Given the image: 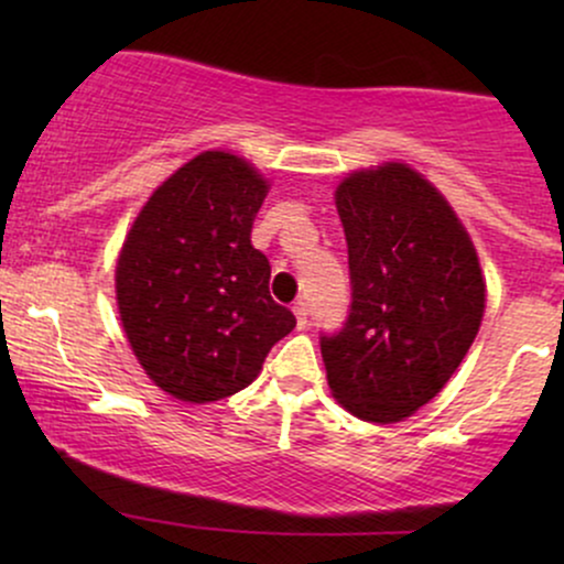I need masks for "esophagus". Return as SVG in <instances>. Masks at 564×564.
I'll return each instance as SVG.
<instances>
[{
  "instance_id": "obj_1",
  "label": "esophagus",
  "mask_w": 564,
  "mask_h": 564,
  "mask_svg": "<svg viewBox=\"0 0 564 564\" xmlns=\"http://www.w3.org/2000/svg\"><path fill=\"white\" fill-rule=\"evenodd\" d=\"M294 315H296V326L307 328V323H310V307H307V302H296V304H294Z\"/></svg>"
}]
</instances>
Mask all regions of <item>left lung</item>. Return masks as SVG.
<instances>
[{
    "label": "left lung",
    "instance_id": "obj_1",
    "mask_svg": "<svg viewBox=\"0 0 564 564\" xmlns=\"http://www.w3.org/2000/svg\"><path fill=\"white\" fill-rule=\"evenodd\" d=\"M352 304L321 336L328 387L364 422L394 424L430 403L480 332L485 281L469 232L408 164L352 172L336 187Z\"/></svg>",
    "mask_w": 564,
    "mask_h": 564
}]
</instances>
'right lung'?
<instances>
[{
	"label": "right lung",
	"instance_id": "1",
	"mask_svg": "<svg viewBox=\"0 0 564 564\" xmlns=\"http://www.w3.org/2000/svg\"><path fill=\"white\" fill-rule=\"evenodd\" d=\"M268 183L249 161L206 151L159 185L134 219L116 300L153 384L185 403L243 390L294 313L270 296V262L251 246Z\"/></svg>",
	"mask_w": 564,
	"mask_h": 564
}]
</instances>
